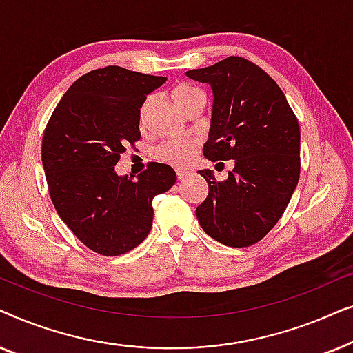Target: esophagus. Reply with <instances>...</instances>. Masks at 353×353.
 I'll list each match as a JSON object with an SVG mask.
<instances>
[{
    "mask_svg": "<svg viewBox=\"0 0 353 353\" xmlns=\"http://www.w3.org/2000/svg\"><path fill=\"white\" fill-rule=\"evenodd\" d=\"M188 175H190V170H185V168H178V170H176L178 180H185Z\"/></svg>",
    "mask_w": 353,
    "mask_h": 353,
    "instance_id": "esophagus-1",
    "label": "esophagus"
}]
</instances>
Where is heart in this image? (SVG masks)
<instances>
[{
  "label": "heart",
  "mask_w": 353,
  "mask_h": 353,
  "mask_svg": "<svg viewBox=\"0 0 353 353\" xmlns=\"http://www.w3.org/2000/svg\"><path fill=\"white\" fill-rule=\"evenodd\" d=\"M172 99L175 101L178 109L185 110L188 105L196 103V101H205V94L204 91L197 88V86L181 83L176 85L175 88L172 90ZM194 148L196 143L191 141V139H183V141L168 139V141L159 144L156 151H154V156H156V159H159L161 162L172 163V165H185V163L191 159Z\"/></svg>",
  "instance_id": "b5f03b06"
}]
</instances>
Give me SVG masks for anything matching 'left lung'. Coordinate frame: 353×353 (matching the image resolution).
I'll return each instance as SVG.
<instances>
[{
    "mask_svg": "<svg viewBox=\"0 0 353 353\" xmlns=\"http://www.w3.org/2000/svg\"><path fill=\"white\" fill-rule=\"evenodd\" d=\"M209 83L214 110L204 156L234 161L228 180L199 170L209 194L196 209L210 238L230 248L259 243L278 223L301 175V128L276 81L257 64L230 56L205 69L188 70Z\"/></svg>",
    "mask_w": 353,
    "mask_h": 353,
    "instance_id": "obj_1",
    "label": "left lung"
}]
</instances>
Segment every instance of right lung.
I'll return each mask as SVG.
<instances>
[{"label":"right lung","mask_w":353,"mask_h":353,"mask_svg":"<svg viewBox=\"0 0 353 353\" xmlns=\"http://www.w3.org/2000/svg\"><path fill=\"white\" fill-rule=\"evenodd\" d=\"M165 77L119 65L75 80L51 114L41 143L48 190L62 221L86 248L122 255L146 239L152 199L175 185L170 165L149 162L138 180L114 167L139 141V112Z\"/></svg>","instance_id":"obj_1"}]
</instances>
